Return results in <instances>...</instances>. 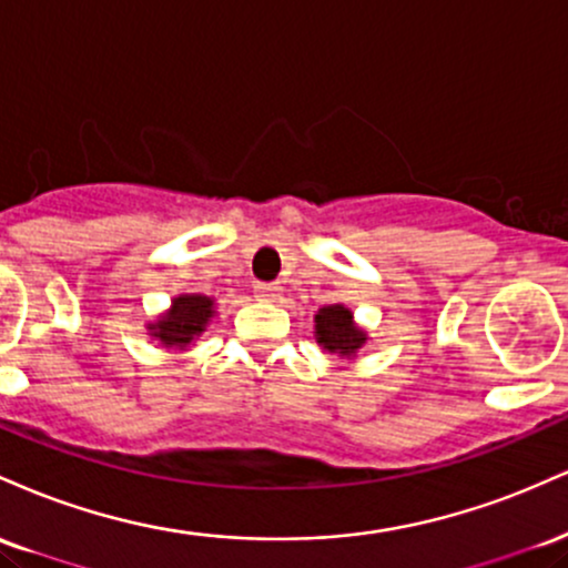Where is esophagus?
<instances>
[{
	"label": "esophagus",
	"mask_w": 568,
	"mask_h": 568,
	"mask_svg": "<svg viewBox=\"0 0 568 568\" xmlns=\"http://www.w3.org/2000/svg\"><path fill=\"white\" fill-rule=\"evenodd\" d=\"M253 293H256L258 302H275L280 296V285L277 283H258L253 285Z\"/></svg>",
	"instance_id": "1"
}]
</instances>
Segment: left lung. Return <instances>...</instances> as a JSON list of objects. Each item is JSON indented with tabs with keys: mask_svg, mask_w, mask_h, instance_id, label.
<instances>
[{
	"mask_svg": "<svg viewBox=\"0 0 568 568\" xmlns=\"http://www.w3.org/2000/svg\"><path fill=\"white\" fill-rule=\"evenodd\" d=\"M315 338L323 349L338 357H355V352L366 344L368 334L357 328L352 312L344 304H328L315 315Z\"/></svg>",
	"mask_w": 568,
	"mask_h": 568,
	"instance_id": "8db88e82",
	"label": "left lung"
}]
</instances>
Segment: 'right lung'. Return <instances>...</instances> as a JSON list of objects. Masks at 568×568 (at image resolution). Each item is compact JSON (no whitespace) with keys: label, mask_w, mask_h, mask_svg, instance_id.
<instances>
[{"label":"right lung","mask_w":568,"mask_h":568,"mask_svg":"<svg viewBox=\"0 0 568 568\" xmlns=\"http://www.w3.org/2000/svg\"><path fill=\"white\" fill-rule=\"evenodd\" d=\"M216 315L211 296L202 293H181L173 298L171 310L160 315V321L149 323V336H154L162 347L186 349L197 338L211 317Z\"/></svg>","instance_id":"add662e5"}]
</instances>
